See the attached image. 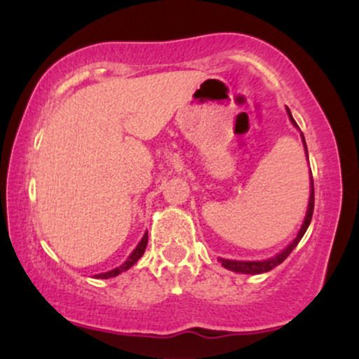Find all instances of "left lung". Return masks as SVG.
<instances>
[{
    "label": "left lung",
    "mask_w": 359,
    "mask_h": 359,
    "mask_svg": "<svg viewBox=\"0 0 359 359\" xmlns=\"http://www.w3.org/2000/svg\"><path fill=\"white\" fill-rule=\"evenodd\" d=\"M287 113H288V118H290V121L294 123L295 126H297V123H295V119L292 118V113H290V109H288V108H287ZM300 135H302V133H300ZM302 142H304V147H306V154H307V145H306V138H304V135H302ZM307 158H309V155H307ZM312 212H314V180H312V172H311V197H309L306 219H304V224H302V228H300L297 238H295V240L292 241L290 245H288L287 248L282 251V253H278L277 257H273V258L263 259V262H236V259L219 258L221 265L224 266V269H228V270H231V271H238V273H250V275L265 273V271H270L271 269H275V266L280 265V263H282L283 259H285L288 255H290L292 251H294L295 246L299 245V241L302 240V236L307 231L309 224H311Z\"/></svg>",
    "instance_id": "obj_1"
}]
</instances>
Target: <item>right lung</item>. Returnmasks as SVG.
I'll use <instances>...</instances> for the list:
<instances>
[{
	"instance_id": "add662e5",
	"label": "right lung",
	"mask_w": 359,
	"mask_h": 359,
	"mask_svg": "<svg viewBox=\"0 0 359 359\" xmlns=\"http://www.w3.org/2000/svg\"><path fill=\"white\" fill-rule=\"evenodd\" d=\"M147 243H148V233L143 234L142 241L138 243L137 248L133 250V253H131L130 257H128V259H126L125 263H123L121 266H118V269H114V270H111V271H106V273H100V275H96V278H111V277H116V275L123 273V271H126L128 269H131V266H133L135 263H137L138 259L142 258V255L145 253Z\"/></svg>"
}]
</instances>
